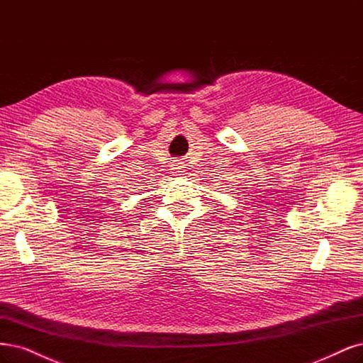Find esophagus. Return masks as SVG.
<instances>
[{
	"label": "esophagus",
	"mask_w": 363,
	"mask_h": 363,
	"mask_svg": "<svg viewBox=\"0 0 363 363\" xmlns=\"http://www.w3.org/2000/svg\"><path fill=\"white\" fill-rule=\"evenodd\" d=\"M171 169H172V172H176L180 176L182 172H184V164L180 160H174V162H171Z\"/></svg>",
	"instance_id": "obj_1"
}]
</instances>
